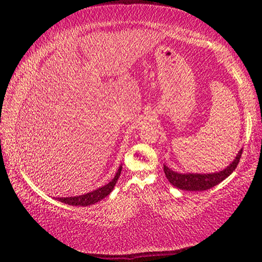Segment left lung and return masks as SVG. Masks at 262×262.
<instances>
[{
  "instance_id": "1",
  "label": "left lung",
  "mask_w": 262,
  "mask_h": 262,
  "mask_svg": "<svg viewBox=\"0 0 262 262\" xmlns=\"http://www.w3.org/2000/svg\"><path fill=\"white\" fill-rule=\"evenodd\" d=\"M242 152L243 149L239 150L232 163H230L227 167L219 172H212V173H180V172H176L164 165V173H165L170 184L181 190H192V192L206 190L219 185L221 181H223L232 173L238 165Z\"/></svg>"
}]
</instances>
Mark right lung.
I'll list each match as a JSON object with an SVG mask.
<instances>
[{
    "label": "right lung",
    "instance_id": "add662e5",
    "mask_svg": "<svg viewBox=\"0 0 262 262\" xmlns=\"http://www.w3.org/2000/svg\"><path fill=\"white\" fill-rule=\"evenodd\" d=\"M121 170H122V165L119 166L117 173H115L114 178L110 181L108 184H106L104 186H101V187L97 188L95 190H92V192H89L86 194H82V195H78V196H70V198H56L57 201H60L62 203H66V205H69V206H82V207H86V206H91V205H95V203L99 202L103 200L104 198L107 196V195L112 192L115 184H117V181L119 179V177H120L121 173Z\"/></svg>",
    "mask_w": 262,
    "mask_h": 262
}]
</instances>
